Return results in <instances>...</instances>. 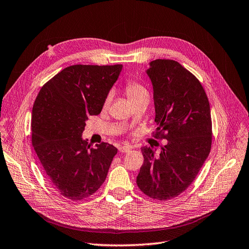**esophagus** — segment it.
Wrapping results in <instances>:
<instances>
[{
    "label": "esophagus",
    "mask_w": 249,
    "mask_h": 249,
    "mask_svg": "<svg viewBox=\"0 0 249 249\" xmlns=\"http://www.w3.org/2000/svg\"><path fill=\"white\" fill-rule=\"evenodd\" d=\"M132 149L133 148L131 145H122L119 148V151L121 153H128V152H130V150H132Z\"/></svg>",
    "instance_id": "1"
}]
</instances>
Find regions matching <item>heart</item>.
<instances>
[{"label":"heart","instance_id":"heart-1","mask_svg":"<svg viewBox=\"0 0 249 249\" xmlns=\"http://www.w3.org/2000/svg\"><path fill=\"white\" fill-rule=\"evenodd\" d=\"M125 92L130 100L135 99L136 97H139L141 94H142L143 92H146L145 88L139 84V83L136 82H129L127 83L126 86H125ZM109 99H110V95H107L105 101V105H107L109 103Z\"/></svg>","mask_w":249,"mask_h":249}]
</instances>
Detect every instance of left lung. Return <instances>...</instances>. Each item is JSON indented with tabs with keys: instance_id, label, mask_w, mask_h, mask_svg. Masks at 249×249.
<instances>
[{
	"instance_id": "obj_1",
	"label": "left lung",
	"mask_w": 249,
	"mask_h": 249,
	"mask_svg": "<svg viewBox=\"0 0 249 249\" xmlns=\"http://www.w3.org/2000/svg\"><path fill=\"white\" fill-rule=\"evenodd\" d=\"M146 73L154 91L155 137L167 140V144L159 157H154L153 148H142L143 164L136 183L146 196L165 201L188 189L208 157L210 106L199 80L178 61L153 60Z\"/></svg>"
}]
</instances>
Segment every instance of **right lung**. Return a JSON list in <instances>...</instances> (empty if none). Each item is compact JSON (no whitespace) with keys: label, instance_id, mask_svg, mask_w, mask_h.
<instances>
[{"label":"right lung","instance_id":"add662e5","mask_svg":"<svg viewBox=\"0 0 249 249\" xmlns=\"http://www.w3.org/2000/svg\"><path fill=\"white\" fill-rule=\"evenodd\" d=\"M122 64L63 69L41 88L32 112V142L47 179L59 194L84 200L100 188L118 150L82 139L89 116L98 115Z\"/></svg>","mask_w":249,"mask_h":249}]
</instances>
